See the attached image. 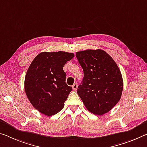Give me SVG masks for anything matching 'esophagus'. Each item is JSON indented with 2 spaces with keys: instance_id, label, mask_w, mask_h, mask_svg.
I'll return each mask as SVG.
<instances>
[{
  "instance_id": "esophagus-1",
  "label": "esophagus",
  "mask_w": 147,
  "mask_h": 147,
  "mask_svg": "<svg viewBox=\"0 0 147 147\" xmlns=\"http://www.w3.org/2000/svg\"><path fill=\"white\" fill-rule=\"evenodd\" d=\"M72 87H73V89L74 90V91H76V90H77V88H78V84L76 83H75V84H74L73 85V86H72Z\"/></svg>"
}]
</instances>
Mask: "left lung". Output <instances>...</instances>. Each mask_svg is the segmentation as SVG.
Returning a JSON list of instances; mask_svg holds the SVG:
<instances>
[{
  "mask_svg": "<svg viewBox=\"0 0 147 147\" xmlns=\"http://www.w3.org/2000/svg\"><path fill=\"white\" fill-rule=\"evenodd\" d=\"M76 56L84 71L77 94L90 113L96 115L108 113L122 94L123 80L118 65L100 49L78 52Z\"/></svg>",
  "mask_w": 147,
  "mask_h": 147,
  "instance_id": "obj_1",
  "label": "left lung"
}]
</instances>
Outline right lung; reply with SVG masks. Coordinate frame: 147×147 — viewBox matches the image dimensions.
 Listing matches in <instances>:
<instances>
[{"mask_svg": "<svg viewBox=\"0 0 147 147\" xmlns=\"http://www.w3.org/2000/svg\"><path fill=\"white\" fill-rule=\"evenodd\" d=\"M73 53L44 52L37 55L28 69L25 91L32 105L43 115H54L65 105L73 90L65 82L64 65L73 59Z\"/></svg>", "mask_w": 147, "mask_h": 147, "instance_id": "right-lung-1", "label": "right lung"}]
</instances>
